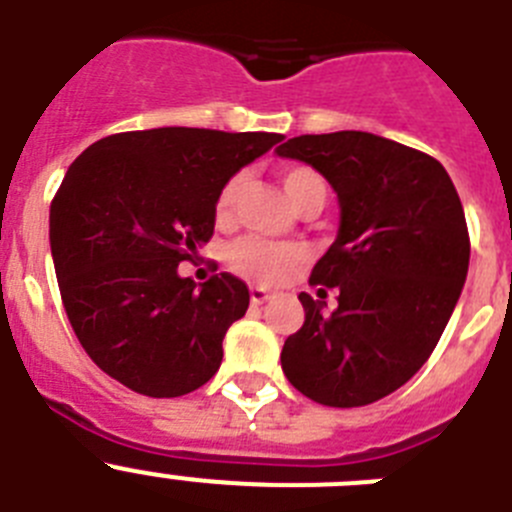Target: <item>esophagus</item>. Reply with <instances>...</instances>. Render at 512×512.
<instances>
[{
  "label": "esophagus",
  "mask_w": 512,
  "mask_h": 512,
  "mask_svg": "<svg viewBox=\"0 0 512 512\" xmlns=\"http://www.w3.org/2000/svg\"><path fill=\"white\" fill-rule=\"evenodd\" d=\"M271 300V292H266L264 287H251V302L253 305H264Z\"/></svg>",
  "instance_id": "1"
}]
</instances>
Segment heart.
<instances>
[{
  "label": "heart",
  "instance_id": "heart-1",
  "mask_svg": "<svg viewBox=\"0 0 512 512\" xmlns=\"http://www.w3.org/2000/svg\"><path fill=\"white\" fill-rule=\"evenodd\" d=\"M282 187L292 205L297 210L305 207H323L328 197L323 176L310 166H284L282 169ZM243 189V174H233L225 179L215 197V220L220 225L230 223L235 202ZM305 261V251L292 243H269L261 238H241L228 248V264L241 277L253 279V282H279L287 274L297 269Z\"/></svg>",
  "mask_w": 512,
  "mask_h": 512
}]
</instances>
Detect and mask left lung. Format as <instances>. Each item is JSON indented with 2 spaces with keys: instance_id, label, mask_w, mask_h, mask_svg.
Segmentation results:
<instances>
[{
  "instance_id": "left-lung-1",
  "label": "left lung",
  "mask_w": 512,
  "mask_h": 512,
  "mask_svg": "<svg viewBox=\"0 0 512 512\" xmlns=\"http://www.w3.org/2000/svg\"><path fill=\"white\" fill-rule=\"evenodd\" d=\"M277 153L318 169L341 205L336 243L310 274L320 300L300 295L305 323L282 369L320 405L361 408L400 390L449 323L469 269L464 207L436 158L379 135H300Z\"/></svg>"
}]
</instances>
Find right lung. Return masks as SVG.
Returning <instances> with one entry per match:
<instances>
[{"label": "right lung", "instance_id": "1", "mask_svg": "<svg viewBox=\"0 0 512 512\" xmlns=\"http://www.w3.org/2000/svg\"><path fill=\"white\" fill-rule=\"evenodd\" d=\"M279 133L153 128L107 135L76 158L51 202L58 289L89 359L128 390L182 397L215 377L248 287L220 271L179 277L215 230L225 179Z\"/></svg>", "mask_w": 512, "mask_h": 512}]
</instances>
